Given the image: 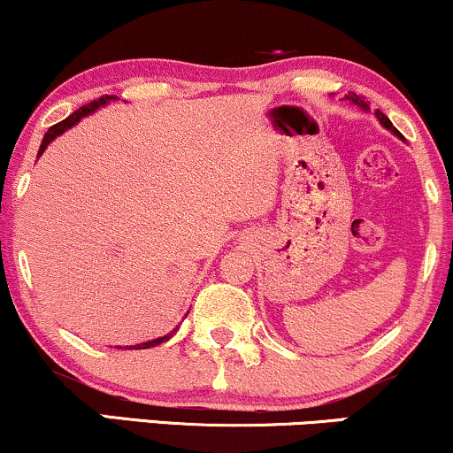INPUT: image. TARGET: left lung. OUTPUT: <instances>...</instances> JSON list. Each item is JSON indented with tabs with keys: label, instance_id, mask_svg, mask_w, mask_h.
I'll return each mask as SVG.
<instances>
[{
	"label": "left lung",
	"instance_id": "left-lung-1",
	"mask_svg": "<svg viewBox=\"0 0 453 453\" xmlns=\"http://www.w3.org/2000/svg\"><path fill=\"white\" fill-rule=\"evenodd\" d=\"M345 99H348V101H352V104H354V105H358L360 110H365V111H371V108H369V101H365V97H360V95H356V93H349V95H345ZM375 119L381 122V127H384V129L390 131L392 135H396L398 140H405V137L401 135V131H398L396 127L392 125L390 119H388V116L384 114V111L375 110Z\"/></svg>",
	"mask_w": 453,
	"mask_h": 453
}]
</instances>
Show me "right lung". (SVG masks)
<instances>
[{"label": "right lung", "mask_w": 453, "mask_h": 453, "mask_svg": "<svg viewBox=\"0 0 453 453\" xmlns=\"http://www.w3.org/2000/svg\"><path fill=\"white\" fill-rule=\"evenodd\" d=\"M116 99H119V97H111V95H105V97H101L97 101H90V104L82 105V108H78L76 111H73V114H69L65 120L57 122L55 127H50V129H48V133L44 135V140H42V143H40V150H37V157H42V154H44V150L48 148V143H50L52 140H57V137L63 135V133H65L67 129L76 127L80 120L87 119V116L93 114V111H97L99 108H104V105H108V104H111V101H116ZM175 331H178V326H175L172 333L163 334V337L150 339V342H143V343H137V345H127L125 349H148V348H154V345H161L163 342H169V339H172L173 334H175ZM119 349H122L120 345H119Z\"/></svg>", "instance_id": "right-lung-1"}]
</instances>
